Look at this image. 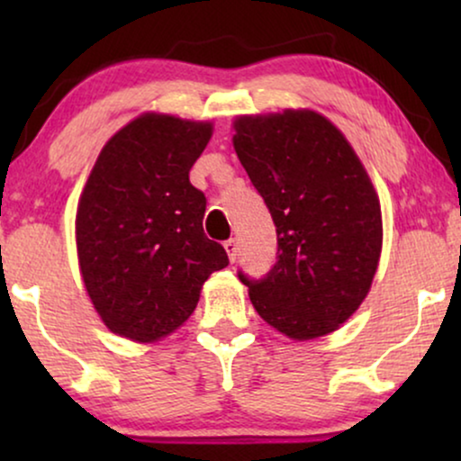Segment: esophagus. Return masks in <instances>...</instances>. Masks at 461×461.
<instances>
[{
    "instance_id": "34e87169",
    "label": "esophagus",
    "mask_w": 461,
    "mask_h": 461,
    "mask_svg": "<svg viewBox=\"0 0 461 461\" xmlns=\"http://www.w3.org/2000/svg\"><path fill=\"white\" fill-rule=\"evenodd\" d=\"M224 249H226V256H229V260L235 262L237 256H239V243H237V239H229V241L224 243Z\"/></svg>"
}]
</instances>
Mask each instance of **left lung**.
Listing matches in <instances>:
<instances>
[{"label":"left lung","instance_id":"obj_1","mask_svg":"<svg viewBox=\"0 0 461 461\" xmlns=\"http://www.w3.org/2000/svg\"><path fill=\"white\" fill-rule=\"evenodd\" d=\"M232 147L276 226L279 260L251 281L256 312L295 342L339 330L367 298L382 207L352 144L311 109L239 115Z\"/></svg>","mask_w":461,"mask_h":461}]
</instances>
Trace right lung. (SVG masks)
I'll return each mask as SVG.
<instances>
[{"mask_svg": "<svg viewBox=\"0 0 461 461\" xmlns=\"http://www.w3.org/2000/svg\"><path fill=\"white\" fill-rule=\"evenodd\" d=\"M212 134V122L142 113L106 140L81 191V279L100 321L131 342L185 325L203 283L229 264L205 237V197L188 180Z\"/></svg>", "mask_w": 461, "mask_h": 461, "instance_id": "obj_1", "label": "right lung"}]
</instances>
